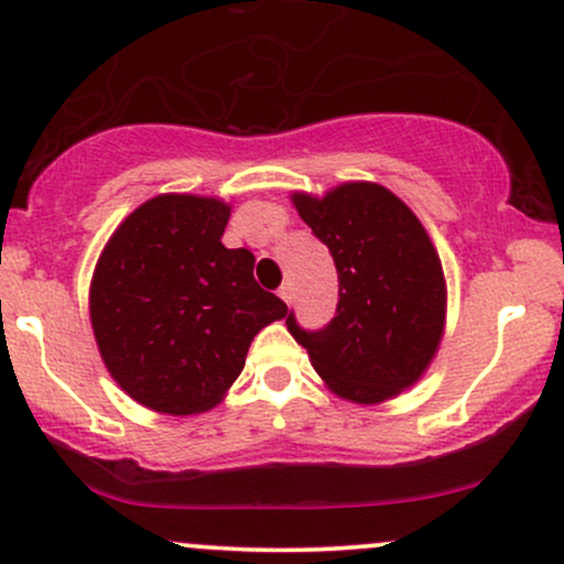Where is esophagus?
I'll return each instance as SVG.
<instances>
[{"instance_id":"esophagus-1","label":"esophagus","mask_w":564,"mask_h":564,"mask_svg":"<svg viewBox=\"0 0 564 564\" xmlns=\"http://www.w3.org/2000/svg\"><path fill=\"white\" fill-rule=\"evenodd\" d=\"M278 296H281V300L289 304L291 300H294V291H291V286H289V283H283V286H281V289H278Z\"/></svg>"}]
</instances>
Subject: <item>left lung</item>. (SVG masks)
I'll list each match as a JSON object with an SVG mask.
<instances>
[{
    "label": "left lung",
    "mask_w": 564,
    "mask_h": 564,
    "mask_svg": "<svg viewBox=\"0 0 564 564\" xmlns=\"http://www.w3.org/2000/svg\"><path fill=\"white\" fill-rule=\"evenodd\" d=\"M296 212L332 251L339 302L328 326L291 336L328 390L381 403L416 384L445 326V275L419 217L377 183L336 185L323 198L294 193Z\"/></svg>",
    "instance_id": "obj_1"
}]
</instances>
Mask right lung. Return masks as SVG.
I'll return each instance as SVG.
<instances>
[{
  "mask_svg": "<svg viewBox=\"0 0 564 564\" xmlns=\"http://www.w3.org/2000/svg\"><path fill=\"white\" fill-rule=\"evenodd\" d=\"M230 206L164 193L116 228L97 260L89 318L116 384L172 416L209 411L251 339L289 307L254 281V254L223 243Z\"/></svg>",
  "mask_w": 564,
  "mask_h": 564,
  "instance_id": "1",
  "label": "right lung"
}]
</instances>
